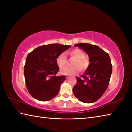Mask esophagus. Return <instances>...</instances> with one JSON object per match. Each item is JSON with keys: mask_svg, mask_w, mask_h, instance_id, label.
Instances as JSON below:
<instances>
[{"mask_svg": "<svg viewBox=\"0 0 132 132\" xmlns=\"http://www.w3.org/2000/svg\"><path fill=\"white\" fill-rule=\"evenodd\" d=\"M69 78H70V77H69V76H66V79H69Z\"/></svg>", "mask_w": 132, "mask_h": 132, "instance_id": "esophagus-1", "label": "esophagus"}]
</instances>
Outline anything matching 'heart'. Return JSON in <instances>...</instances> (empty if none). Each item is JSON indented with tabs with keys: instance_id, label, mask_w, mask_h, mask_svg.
I'll return each instance as SVG.
<instances>
[{
	"instance_id": "b5f03b06",
	"label": "heart",
	"mask_w": 132,
	"mask_h": 132,
	"mask_svg": "<svg viewBox=\"0 0 132 132\" xmlns=\"http://www.w3.org/2000/svg\"><path fill=\"white\" fill-rule=\"evenodd\" d=\"M70 57L75 59L72 63V68H64L60 70L61 74L66 76H71L77 74L79 71H85L88 68L89 62L86 58L85 53L79 49H75L68 53ZM56 63L60 68H63L66 65L67 59L65 55L62 53L56 58Z\"/></svg>"
}]
</instances>
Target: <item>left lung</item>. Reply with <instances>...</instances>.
Here are the masks:
<instances>
[{"instance_id": "1", "label": "left lung", "mask_w": 132, "mask_h": 132, "mask_svg": "<svg viewBox=\"0 0 132 132\" xmlns=\"http://www.w3.org/2000/svg\"><path fill=\"white\" fill-rule=\"evenodd\" d=\"M74 46L88 54L90 63L82 78L77 77V83L72 91L80 102L94 103L102 97L108 86L112 70L110 57L96 45L80 43Z\"/></svg>"}]
</instances>
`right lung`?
I'll list each match as a JSON object with an SVG mask.
<instances>
[{"label":"right lung","instance_id":"obj_1","mask_svg":"<svg viewBox=\"0 0 132 132\" xmlns=\"http://www.w3.org/2000/svg\"><path fill=\"white\" fill-rule=\"evenodd\" d=\"M70 47L59 44H49L38 46L28 54L24 77L27 88L33 98L45 102L57 96L66 78L64 75L56 76L59 70L56 58Z\"/></svg>","mask_w":132,"mask_h":132}]
</instances>
